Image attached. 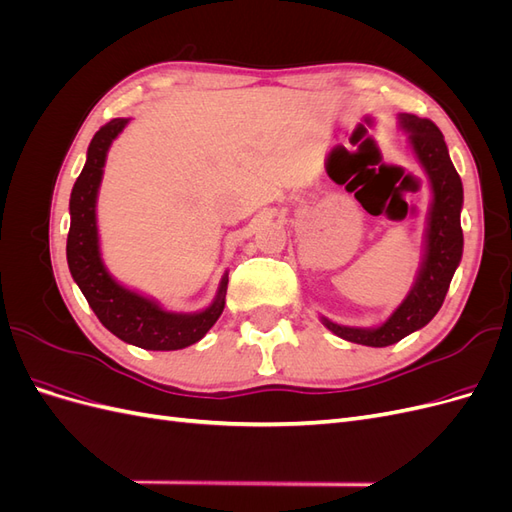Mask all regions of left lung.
<instances>
[{
  "instance_id": "1",
  "label": "left lung",
  "mask_w": 512,
  "mask_h": 512,
  "mask_svg": "<svg viewBox=\"0 0 512 512\" xmlns=\"http://www.w3.org/2000/svg\"><path fill=\"white\" fill-rule=\"evenodd\" d=\"M399 126L408 132L412 151L425 168L433 194L421 271H418L416 282L404 303L376 329L344 327V324L322 318L324 327L337 337L374 348L397 344L399 339L423 329L438 314L463 254V232L459 220L463 185L451 158H448L444 136L433 121L408 113L399 115Z\"/></svg>"
}]
</instances>
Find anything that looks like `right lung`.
<instances>
[{
    "instance_id": "1",
    "label": "right lung",
    "mask_w": 512,
    "mask_h": 512,
    "mask_svg": "<svg viewBox=\"0 0 512 512\" xmlns=\"http://www.w3.org/2000/svg\"><path fill=\"white\" fill-rule=\"evenodd\" d=\"M128 119H113L91 138L87 162L70 194L68 267L89 307L104 327L123 342L145 350H181L196 344L224 312L228 273H224L213 303L194 314L166 312L156 301L115 282L100 256L96 200L104 173L106 153L126 128Z\"/></svg>"
}]
</instances>
